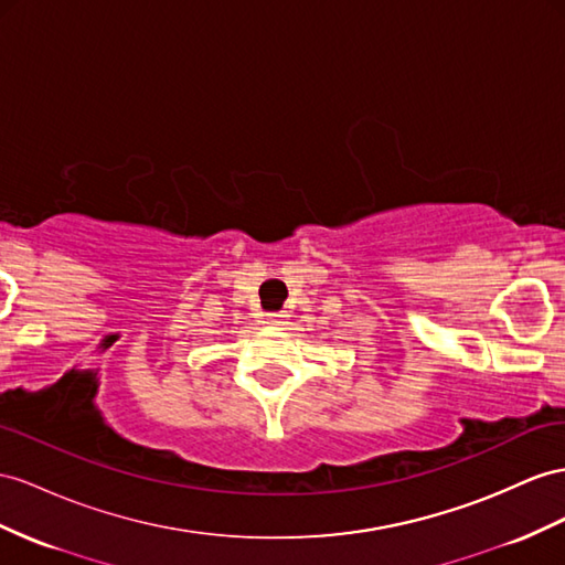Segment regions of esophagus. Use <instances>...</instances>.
Instances as JSON below:
<instances>
[{
    "label": "esophagus",
    "mask_w": 565,
    "mask_h": 565,
    "mask_svg": "<svg viewBox=\"0 0 565 565\" xmlns=\"http://www.w3.org/2000/svg\"><path fill=\"white\" fill-rule=\"evenodd\" d=\"M267 324H269V327H277V329H281V327H284L286 322L281 320V317H279V315H274V317H269V320H267Z\"/></svg>",
    "instance_id": "esophagus-1"
}]
</instances>
